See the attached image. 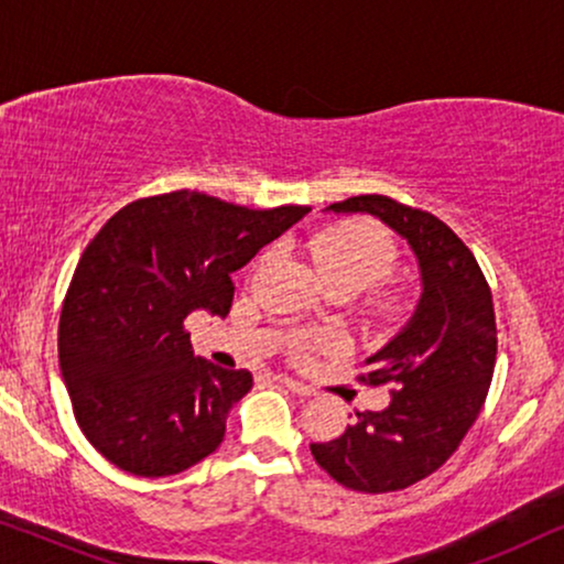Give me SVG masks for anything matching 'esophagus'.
Masks as SVG:
<instances>
[{"label": "esophagus", "instance_id": "34e87169", "mask_svg": "<svg viewBox=\"0 0 564 564\" xmlns=\"http://www.w3.org/2000/svg\"><path fill=\"white\" fill-rule=\"evenodd\" d=\"M276 380H280V382L284 384V388L292 390V392H295V395H300V398H313V395H315V390L311 388V384L300 382V380H295V377L280 375V377H276Z\"/></svg>", "mask_w": 564, "mask_h": 564}]
</instances>
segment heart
<instances>
[{
    "mask_svg": "<svg viewBox=\"0 0 564 564\" xmlns=\"http://www.w3.org/2000/svg\"><path fill=\"white\" fill-rule=\"evenodd\" d=\"M311 257L323 282H351L365 288L390 272L398 251L392 238L375 223L346 220L313 238Z\"/></svg>",
    "mask_w": 564,
    "mask_h": 564,
    "instance_id": "heart-1",
    "label": "heart"
}]
</instances>
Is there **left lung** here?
Masks as SVG:
<instances>
[{
    "instance_id": "left-lung-1",
    "label": "left lung",
    "mask_w": 564,
    "mask_h": 564,
    "mask_svg": "<svg viewBox=\"0 0 564 564\" xmlns=\"http://www.w3.org/2000/svg\"><path fill=\"white\" fill-rule=\"evenodd\" d=\"M323 213L372 215L411 246L419 305L367 357L369 384H390L382 411L357 413L334 442L311 444L318 465L359 492H392L436 473L473 426L496 369L498 330L488 282L473 251L431 213L384 195H359Z\"/></svg>"
}]
</instances>
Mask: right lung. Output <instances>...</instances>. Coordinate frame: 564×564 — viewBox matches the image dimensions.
Here are the masks:
<instances>
[{
	"mask_svg": "<svg viewBox=\"0 0 564 564\" xmlns=\"http://www.w3.org/2000/svg\"><path fill=\"white\" fill-rule=\"evenodd\" d=\"M307 213L180 189L135 199L91 238L61 311L58 361L76 423L105 459L166 477L218 449L253 377L195 357L184 318H226L230 274Z\"/></svg>",
	"mask_w": 564,
	"mask_h": 564,
	"instance_id": "add662e5",
	"label": "right lung"
}]
</instances>
